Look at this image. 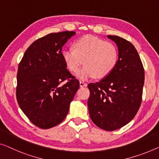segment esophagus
Here are the masks:
<instances>
[{"label":"esophagus","instance_id":"obj_1","mask_svg":"<svg viewBox=\"0 0 159 159\" xmlns=\"http://www.w3.org/2000/svg\"><path fill=\"white\" fill-rule=\"evenodd\" d=\"M87 84L86 83H85L84 81H80V87H86L87 86Z\"/></svg>","mask_w":159,"mask_h":159}]
</instances>
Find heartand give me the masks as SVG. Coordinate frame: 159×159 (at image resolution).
Instances as JSON below:
<instances>
[{
  "label": "heart",
  "instance_id": "b5f03b06",
  "mask_svg": "<svg viewBox=\"0 0 159 159\" xmlns=\"http://www.w3.org/2000/svg\"><path fill=\"white\" fill-rule=\"evenodd\" d=\"M62 55L68 69L72 73L76 72L84 61L85 66L76 74L82 80L94 76L99 79L107 77L116 67L118 61L116 46L92 35H84L77 40L74 48H65Z\"/></svg>",
  "mask_w": 159,
  "mask_h": 159
}]
</instances>
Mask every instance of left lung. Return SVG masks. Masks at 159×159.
I'll list each match as a JSON object with an SVG mask.
<instances>
[{
    "instance_id": "8db88e82",
    "label": "left lung",
    "mask_w": 159,
    "mask_h": 159,
    "mask_svg": "<svg viewBox=\"0 0 159 159\" xmlns=\"http://www.w3.org/2000/svg\"><path fill=\"white\" fill-rule=\"evenodd\" d=\"M116 43L118 61L109 75L88 85L89 115L97 126L112 131L126 125L140 108L144 84V68L131 43L108 35Z\"/></svg>"
}]
</instances>
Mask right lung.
I'll return each mask as SVG.
<instances>
[{
    "mask_svg": "<svg viewBox=\"0 0 159 159\" xmlns=\"http://www.w3.org/2000/svg\"><path fill=\"white\" fill-rule=\"evenodd\" d=\"M75 34L63 31L40 38L19 63L16 98L30 122L40 129L54 127L65 119L79 89V80L66 68L62 55L63 45Z\"/></svg>",
    "mask_w": 159,
    "mask_h": 159,
    "instance_id": "obj_1",
    "label": "right lung"
}]
</instances>
